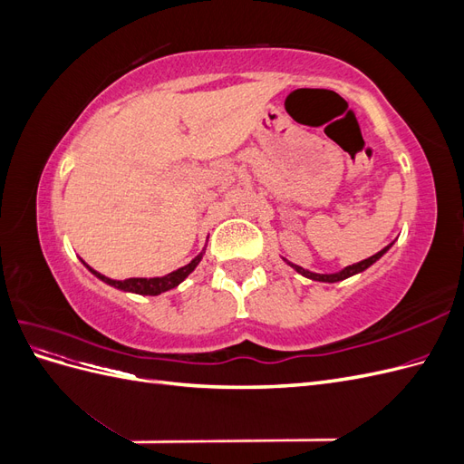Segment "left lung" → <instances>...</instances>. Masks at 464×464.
Returning <instances> with one entry per match:
<instances>
[{"label":"left lung","mask_w":464,"mask_h":464,"mask_svg":"<svg viewBox=\"0 0 464 464\" xmlns=\"http://www.w3.org/2000/svg\"><path fill=\"white\" fill-rule=\"evenodd\" d=\"M391 246H387V247H383L382 251H377L375 256H372V257H368V259H363V261H360V263H354V265H348V266H344L343 271H339V273H331V275H319V273H312V271H307V269H304V266H298V265H294V263H290V261H286L294 271H298L300 275H304L305 278H312V280H319V283H339V280H344V278H348V276H353V275H358V273H362V271H366L370 265H373L379 257H382L385 251L389 249Z\"/></svg>","instance_id":"8db88e82"}]
</instances>
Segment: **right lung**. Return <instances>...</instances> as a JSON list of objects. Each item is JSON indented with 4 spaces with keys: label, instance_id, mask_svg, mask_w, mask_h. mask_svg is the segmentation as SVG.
<instances>
[{
    "label": "right lung",
    "instance_id": "add662e5",
    "mask_svg": "<svg viewBox=\"0 0 464 464\" xmlns=\"http://www.w3.org/2000/svg\"><path fill=\"white\" fill-rule=\"evenodd\" d=\"M205 251H201V254L191 259V263H188L186 266H179L178 271H172L168 273L164 276H154V278H125V280H111L101 273H96L94 269H91V266L85 263L87 269L102 280V283L114 286L118 290H123V292H133V294H141V296H159V294L166 292V290H172L176 288L179 283H184V280L188 278V275L195 269V266L199 265L201 257H203Z\"/></svg>",
    "mask_w": 464,
    "mask_h": 464
}]
</instances>
